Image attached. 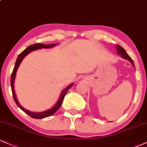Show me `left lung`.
Segmentation results:
<instances>
[{
  "instance_id": "left-lung-1",
  "label": "left lung",
  "mask_w": 147,
  "mask_h": 147,
  "mask_svg": "<svg viewBox=\"0 0 147 147\" xmlns=\"http://www.w3.org/2000/svg\"><path fill=\"white\" fill-rule=\"evenodd\" d=\"M116 49H117V52L118 55H121V57H122V58H124V59L129 61L132 63V65L134 66V68H135V65H134V63H133V61L132 60V59H131V57L129 56V55L126 53L125 50H124V48H122V47L119 45H116ZM135 70H136V68H135Z\"/></svg>"
}]
</instances>
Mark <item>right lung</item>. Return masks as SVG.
Listing matches in <instances>:
<instances>
[{"label": "right lung", "instance_id": "1", "mask_svg": "<svg viewBox=\"0 0 147 147\" xmlns=\"http://www.w3.org/2000/svg\"><path fill=\"white\" fill-rule=\"evenodd\" d=\"M57 44H58V43H57V44L53 43V44H50V45H45V44H41V43H36V44H33L32 45H30V46H28V48L25 49V50H23V51L18 56L17 59H16V63H15L14 70H13L12 74H11V91H12V95H13V97H14V99L15 102H16V105H17L22 111H24L25 113L28 114V115L30 116L31 117L34 118V119H43V118L49 117V116H51L53 114H55V113L57 111V110L59 109L61 105L62 102H63V98H64V97H65L66 92H68V90H69V89H70V88H71L72 86L74 85V83H72L71 84H70V85L68 86L65 88H64L63 90H62L61 93L60 94L59 97V99H58V101H57V102L55 104V106H54L53 107H52L51 109H48V110L43 111V112L34 113V112H32V111H30L27 110V109H24V108H23V106L20 104V103L18 102L17 97H16V93H15V90H14V81H15V78H16V72H17L18 67H19L20 64H21L22 61H23V59H24L25 57L28 55V54L30 53V52H32V51H34V50H38V49H42V48L46 49V48H53V47L56 46Z\"/></svg>", "mask_w": 147, "mask_h": 147}]
</instances>
